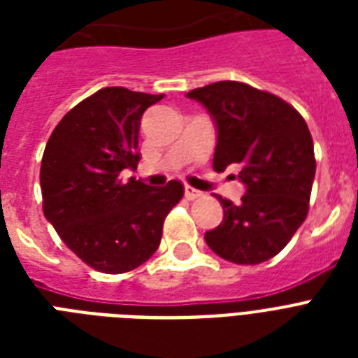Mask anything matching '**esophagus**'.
I'll return each instance as SVG.
<instances>
[{"mask_svg":"<svg viewBox=\"0 0 358 358\" xmlns=\"http://www.w3.org/2000/svg\"><path fill=\"white\" fill-rule=\"evenodd\" d=\"M199 196H202L201 191L195 189V187H191V185H185V199H187V201H195Z\"/></svg>","mask_w":358,"mask_h":358,"instance_id":"34e87169","label":"esophagus"}]
</instances>
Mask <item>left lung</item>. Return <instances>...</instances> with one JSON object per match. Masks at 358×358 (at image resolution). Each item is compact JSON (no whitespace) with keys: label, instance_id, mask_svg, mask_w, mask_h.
Segmentation results:
<instances>
[{"label":"left lung","instance_id":"left-lung-1","mask_svg":"<svg viewBox=\"0 0 358 358\" xmlns=\"http://www.w3.org/2000/svg\"><path fill=\"white\" fill-rule=\"evenodd\" d=\"M217 126L213 171L238 165L247 187L241 202L217 196L223 223L204 234L224 260L256 266L288 245L308 213L316 157L299 111L241 81H217L187 92Z\"/></svg>","mask_w":358,"mask_h":358}]
</instances>
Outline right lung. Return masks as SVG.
I'll return each mask as SVG.
<instances>
[{"instance_id": "1", "label": "right lung", "mask_w": 358, "mask_h": 358, "mask_svg": "<svg viewBox=\"0 0 358 358\" xmlns=\"http://www.w3.org/2000/svg\"><path fill=\"white\" fill-rule=\"evenodd\" d=\"M163 94L106 87L64 115L41 163L42 210L59 238L87 266L109 275L131 271L159 247L163 221L184 196L171 180L150 187L124 182L137 169L141 117Z\"/></svg>"}]
</instances>
